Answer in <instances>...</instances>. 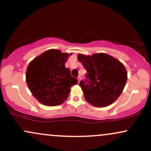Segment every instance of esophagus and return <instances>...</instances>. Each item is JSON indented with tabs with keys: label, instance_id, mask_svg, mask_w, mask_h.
Here are the masks:
<instances>
[{
	"label": "esophagus",
	"instance_id": "obj_1",
	"mask_svg": "<svg viewBox=\"0 0 151 151\" xmlns=\"http://www.w3.org/2000/svg\"><path fill=\"white\" fill-rule=\"evenodd\" d=\"M77 79H78V81H79H79H80V80H81V77H78Z\"/></svg>",
	"mask_w": 151,
	"mask_h": 151
}]
</instances>
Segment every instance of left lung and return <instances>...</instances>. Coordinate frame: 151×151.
Instances as JSON below:
<instances>
[{
  "label": "left lung",
  "instance_id": "1",
  "mask_svg": "<svg viewBox=\"0 0 151 151\" xmlns=\"http://www.w3.org/2000/svg\"><path fill=\"white\" fill-rule=\"evenodd\" d=\"M77 59L87 72V79L79 84L86 101L96 107L113 104L122 93L127 81L125 66L106 53L79 54Z\"/></svg>",
  "mask_w": 151,
  "mask_h": 151
}]
</instances>
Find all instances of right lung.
<instances>
[{
    "label": "right lung",
    "instance_id": "right-lung-1",
    "mask_svg": "<svg viewBox=\"0 0 151 151\" xmlns=\"http://www.w3.org/2000/svg\"><path fill=\"white\" fill-rule=\"evenodd\" d=\"M72 53H62L51 49L29 63L26 70V82L33 96L40 103L55 106L68 98L71 86L78 81L72 77L65 62Z\"/></svg>",
    "mask_w": 151,
    "mask_h": 151
}]
</instances>
